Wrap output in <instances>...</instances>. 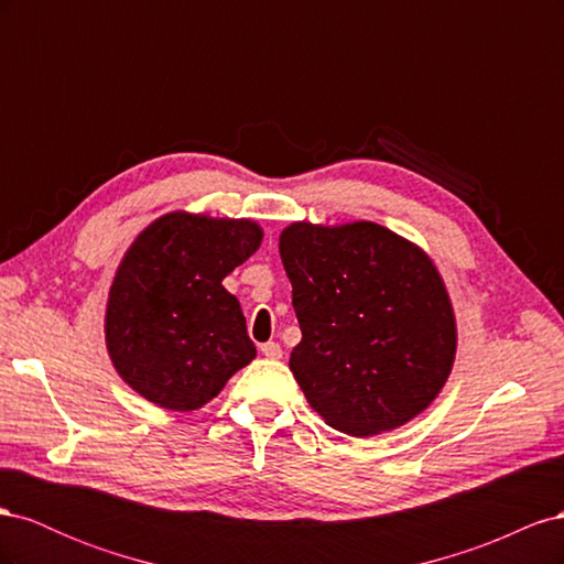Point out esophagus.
Masks as SVG:
<instances>
[{
  "label": "esophagus",
  "mask_w": 564,
  "mask_h": 564,
  "mask_svg": "<svg viewBox=\"0 0 564 564\" xmlns=\"http://www.w3.org/2000/svg\"><path fill=\"white\" fill-rule=\"evenodd\" d=\"M261 352L268 357V360H280L282 357V348H280V344H275V340H268V344H263Z\"/></svg>",
  "instance_id": "34e87169"
}]
</instances>
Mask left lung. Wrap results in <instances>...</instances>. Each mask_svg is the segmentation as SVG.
<instances>
[{
	"label": "left lung",
	"instance_id": "obj_1",
	"mask_svg": "<svg viewBox=\"0 0 564 564\" xmlns=\"http://www.w3.org/2000/svg\"><path fill=\"white\" fill-rule=\"evenodd\" d=\"M280 256L303 334L289 369L327 425L369 437L429 409L456 357V317L431 256L371 220H296Z\"/></svg>",
	"mask_w": 564,
	"mask_h": 564
}]
</instances>
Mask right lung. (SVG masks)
<instances>
[{
  "label": "right lung",
  "instance_id": "right-lung-1",
  "mask_svg": "<svg viewBox=\"0 0 564 564\" xmlns=\"http://www.w3.org/2000/svg\"><path fill=\"white\" fill-rule=\"evenodd\" d=\"M249 218L164 214L117 265L106 346L122 381L148 402L195 412L256 357L247 319L224 278L261 247Z\"/></svg>",
  "mask_w": 564,
  "mask_h": 564
}]
</instances>
